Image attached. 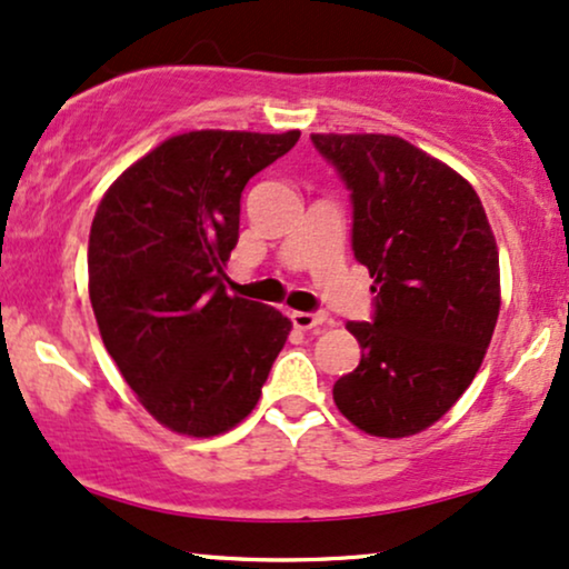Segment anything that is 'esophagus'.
<instances>
[{"label": "esophagus", "instance_id": "1", "mask_svg": "<svg viewBox=\"0 0 569 569\" xmlns=\"http://www.w3.org/2000/svg\"><path fill=\"white\" fill-rule=\"evenodd\" d=\"M293 326L302 328V331H310V328H318L326 323V312H291Z\"/></svg>", "mask_w": 569, "mask_h": 569}]
</instances>
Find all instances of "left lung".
I'll return each instance as SVG.
<instances>
[{
  "instance_id": "obj_1",
  "label": "left lung",
  "mask_w": 569,
  "mask_h": 569,
  "mask_svg": "<svg viewBox=\"0 0 569 569\" xmlns=\"http://www.w3.org/2000/svg\"><path fill=\"white\" fill-rule=\"evenodd\" d=\"M352 198V251L373 320H350L360 366L333 402L373 437L432 427L480 371L501 310L498 246L475 188L392 134H312Z\"/></svg>"
}]
</instances>
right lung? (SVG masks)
<instances>
[{
  "label": "right lung",
  "mask_w": 569,
  "mask_h": 569,
  "mask_svg": "<svg viewBox=\"0 0 569 569\" xmlns=\"http://www.w3.org/2000/svg\"><path fill=\"white\" fill-rule=\"evenodd\" d=\"M299 132L201 129L163 140L102 196L89 230V299L102 345L156 421L228 432L254 410L291 320L228 297L246 182Z\"/></svg>",
  "instance_id": "add662e5"
}]
</instances>
